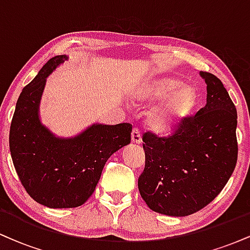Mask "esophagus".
I'll return each instance as SVG.
<instances>
[{
  "mask_svg": "<svg viewBox=\"0 0 250 250\" xmlns=\"http://www.w3.org/2000/svg\"><path fill=\"white\" fill-rule=\"evenodd\" d=\"M131 141L134 143H137V145H140V143L142 142L141 131H140L137 128H134L133 131H131Z\"/></svg>",
  "mask_w": 250,
  "mask_h": 250,
  "instance_id": "1",
  "label": "esophagus"
}]
</instances>
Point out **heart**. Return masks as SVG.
<instances>
[{"label":"heart","mask_w":250,"mask_h":250,"mask_svg":"<svg viewBox=\"0 0 250 250\" xmlns=\"http://www.w3.org/2000/svg\"><path fill=\"white\" fill-rule=\"evenodd\" d=\"M181 85H182V82L179 79L162 77V79L145 83L135 93V100L139 102L157 101V100L166 99L167 96L171 95L166 104L155 111L151 116V125L155 130L161 131V133L169 130L175 123L185 119L193 109L195 100H196L194 89L188 85H183L180 88Z\"/></svg>","instance_id":"1"}]
</instances>
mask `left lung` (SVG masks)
<instances>
[{"label": "left lung", "instance_id": "obj_1", "mask_svg": "<svg viewBox=\"0 0 250 250\" xmlns=\"http://www.w3.org/2000/svg\"><path fill=\"white\" fill-rule=\"evenodd\" d=\"M207 83V103L181 120L174 133L143 135L145 170L139 190L151 210L187 216L213 201L233 174L237 161V114L228 91L213 74L200 71Z\"/></svg>", "mask_w": 250, "mask_h": 250}]
</instances>
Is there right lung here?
Masks as SVG:
<instances>
[{"label":"right lung","instance_id":"add662e5","mask_svg":"<svg viewBox=\"0 0 250 250\" xmlns=\"http://www.w3.org/2000/svg\"><path fill=\"white\" fill-rule=\"evenodd\" d=\"M67 60V55L50 59L22 89L9 131L11 159L22 186L49 208L82 206L95 190L107 160L131 139L130 123H96L68 139L42 125L39 108L47 77Z\"/></svg>","mask_w":250,"mask_h":250}]
</instances>
